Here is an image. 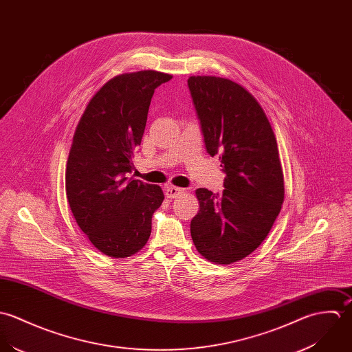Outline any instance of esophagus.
<instances>
[{
    "label": "esophagus",
    "mask_w": 352,
    "mask_h": 352,
    "mask_svg": "<svg viewBox=\"0 0 352 352\" xmlns=\"http://www.w3.org/2000/svg\"><path fill=\"white\" fill-rule=\"evenodd\" d=\"M184 193V189L182 188H177V186H168L166 190H164V195L167 199H175L178 197L179 195Z\"/></svg>",
    "instance_id": "esophagus-1"
}]
</instances>
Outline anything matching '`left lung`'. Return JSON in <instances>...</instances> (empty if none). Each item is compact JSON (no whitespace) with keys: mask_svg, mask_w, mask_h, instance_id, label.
I'll return each instance as SVG.
<instances>
[{"mask_svg":"<svg viewBox=\"0 0 352 352\" xmlns=\"http://www.w3.org/2000/svg\"><path fill=\"white\" fill-rule=\"evenodd\" d=\"M188 87L207 152L219 155L224 190H196L200 211L190 221L196 249L216 264L254 252L271 231L284 200L278 142L252 94L221 77L192 76Z\"/></svg>","mask_w":352,"mask_h":352,"instance_id":"obj_1","label":"left lung"}]
</instances>
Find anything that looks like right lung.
<instances>
[{
    "mask_svg": "<svg viewBox=\"0 0 352 352\" xmlns=\"http://www.w3.org/2000/svg\"><path fill=\"white\" fill-rule=\"evenodd\" d=\"M170 74L141 71L107 81L89 100L73 136L65 188L72 213L92 245L116 258L146 243L164 195L128 178L155 89Z\"/></svg>",
    "mask_w": 352,
    "mask_h": 352,
    "instance_id": "obj_1",
    "label": "right lung"
}]
</instances>
